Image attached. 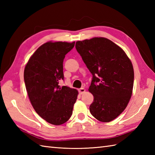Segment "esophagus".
<instances>
[{
    "instance_id": "obj_1",
    "label": "esophagus",
    "mask_w": 155,
    "mask_h": 155,
    "mask_svg": "<svg viewBox=\"0 0 155 155\" xmlns=\"http://www.w3.org/2000/svg\"><path fill=\"white\" fill-rule=\"evenodd\" d=\"M78 91H79V93L80 94H83V93H85V89L84 88H81L78 89Z\"/></svg>"
}]
</instances>
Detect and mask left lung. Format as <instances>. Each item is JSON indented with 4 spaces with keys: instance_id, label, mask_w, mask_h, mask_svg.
<instances>
[{
    "instance_id": "8db88e82",
    "label": "left lung",
    "mask_w": 155,
    "mask_h": 155,
    "mask_svg": "<svg viewBox=\"0 0 155 155\" xmlns=\"http://www.w3.org/2000/svg\"><path fill=\"white\" fill-rule=\"evenodd\" d=\"M75 47L93 74L88 91L94 101L91 114L108 123L123 113L132 96L134 69L132 62L119 46L104 37L76 42Z\"/></svg>"
}]
</instances>
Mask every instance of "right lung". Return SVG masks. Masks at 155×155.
<instances>
[{
	"instance_id": "add662e5",
	"label": "right lung",
	"mask_w": 155,
	"mask_h": 155,
	"mask_svg": "<svg viewBox=\"0 0 155 155\" xmlns=\"http://www.w3.org/2000/svg\"><path fill=\"white\" fill-rule=\"evenodd\" d=\"M74 42L48 41L39 47L26 64L24 79L32 107L48 123L61 125L71 118L78 92L66 86L63 60Z\"/></svg>"
}]
</instances>
